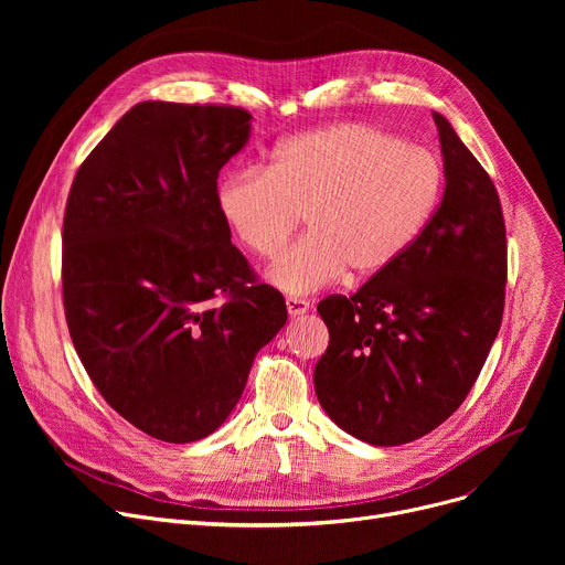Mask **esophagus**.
<instances>
[{"instance_id": "1", "label": "esophagus", "mask_w": 565, "mask_h": 565, "mask_svg": "<svg viewBox=\"0 0 565 565\" xmlns=\"http://www.w3.org/2000/svg\"><path fill=\"white\" fill-rule=\"evenodd\" d=\"M286 311L290 318H298L309 313V302L307 300H298V298H288L286 300Z\"/></svg>"}]
</instances>
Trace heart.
<instances>
[{"mask_svg":"<svg viewBox=\"0 0 565 565\" xmlns=\"http://www.w3.org/2000/svg\"><path fill=\"white\" fill-rule=\"evenodd\" d=\"M439 194L441 167L428 148L334 124L279 141L265 171L226 173L217 207L260 258L279 254L305 215L309 233L267 267V279L286 295H311L348 270H387L422 235Z\"/></svg>","mask_w":565,"mask_h":565,"instance_id":"1","label":"heart"}]
</instances>
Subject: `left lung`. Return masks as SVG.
<instances>
[{"mask_svg":"<svg viewBox=\"0 0 565 565\" xmlns=\"http://www.w3.org/2000/svg\"><path fill=\"white\" fill-rule=\"evenodd\" d=\"M444 196L414 245L352 298L318 305L330 345L313 371L328 417L373 447H398L447 422L497 339L507 226L497 190L439 111Z\"/></svg>","mask_w":565,"mask_h":565,"instance_id":"obj_1","label":"left lung"}]
</instances>
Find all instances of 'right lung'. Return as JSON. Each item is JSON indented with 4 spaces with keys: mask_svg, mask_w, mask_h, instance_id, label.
Returning a JSON list of instances; mask_svg holds the SVG:
<instances>
[{
    "mask_svg": "<svg viewBox=\"0 0 565 565\" xmlns=\"http://www.w3.org/2000/svg\"><path fill=\"white\" fill-rule=\"evenodd\" d=\"M249 135L241 107L146 100L82 162L68 194L75 350L103 398L162 441L215 433L288 318L275 288L252 284L217 207L220 169ZM217 294L222 308L210 305Z\"/></svg>",
    "mask_w": 565,
    "mask_h": 565,
    "instance_id": "obj_1",
    "label": "right lung"
}]
</instances>
